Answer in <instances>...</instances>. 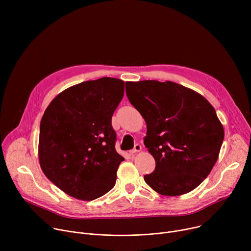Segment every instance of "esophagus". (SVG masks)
<instances>
[{"label":"esophagus","instance_id":"34e87169","mask_svg":"<svg viewBox=\"0 0 251 251\" xmlns=\"http://www.w3.org/2000/svg\"><path fill=\"white\" fill-rule=\"evenodd\" d=\"M141 149H142V147H141V145H140V144H135L134 148H133V149L130 151V153H131V154L137 153V152H139Z\"/></svg>","mask_w":251,"mask_h":251}]
</instances>
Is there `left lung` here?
Masks as SVG:
<instances>
[{
    "label": "left lung",
    "mask_w": 251,
    "mask_h": 251,
    "mask_svg": "<svg viewBox=\"0 0 251 251\" xmlns=\"http://www.w3.org/2000/svg\"><path fill=\"white\" fill-rule=\"evenodd\" d=\"M130 103L147 124L144 144L156 161L144 180L164 196L196 189L216 164L225 138L211 104L201 94L172 81L126 82Z\"/></svg>",
    "instance_id": "left-lung-1"
}]
</instances>
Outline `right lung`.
I'll return each instance as SVG.
<instances>
[{"label":"right lung","instance_id":"obj_1","mask_svg":"<svg viewBox=\"0 0 251 251\" xmlns=\"http://www.w3.org/2000/svg\"><path fill=\"white\" fill-rule=\"evenodd\" d=\"M123 95V80L102 77L67 88L45 111L40 164L49 180L65 194L93 201L115 186L124 158L115 150L111 120Z\"/></svg>","mask_w":251,"mask_h":251}]
</instances>
